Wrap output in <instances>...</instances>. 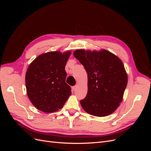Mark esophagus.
Returning a JSON list of instances; mask_svg holds the SVG:
<instances>
[{"mask_svg": "<svg viewBox=\"0 0 151 151\" xmlns=\"http://www.w3.org/2000/svg\"><path fill=\"white\" fill-rule=\"evenodd\" d=\"M77 85L72 87V89L73 91H75L77 89Z\"/></svg>", "mask_w": 151, "mask_h": 151, "instance_id": "34e87169", "label": "esophagus"}]
</instances>
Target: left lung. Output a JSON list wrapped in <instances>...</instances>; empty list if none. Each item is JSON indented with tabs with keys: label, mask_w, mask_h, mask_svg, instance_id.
Here are the masks:
<instances>
[{
	"label": "left lung",
	"mask_w": 151,
	"mask_h": 151,
	"mask_svg": "<svg viewBox=\"0 0 151 151\" xmlns=\"http://www.w3.org/2000/svg\"><path fill=\"white\" fill-rule=\"evenodd\" d=\"M74 56L88 74V91L80 101L84 110L96 116L115 111L122 102L127 84V75L120 59L107 50H77Z\"/></svg>",
	"instance_id": "1"
}]
</instances>
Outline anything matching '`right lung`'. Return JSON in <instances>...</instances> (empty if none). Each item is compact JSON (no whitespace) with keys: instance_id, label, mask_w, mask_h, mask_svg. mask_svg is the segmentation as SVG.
Listing matches in <instances>:
<instances>
[{"instance_id":"obj_1","label":"right lung","mask_w":151,"mask_h":151,"mask_svg":"<svg viewBox=\"0 0 151 151\" xmlns=\"http://www.w3.org/2000/svg\"><path fill=\"white\" fill-rule=\"evenodd\" d=\"M70 55L69 51L48 52L36 57L29 65L26 74L27 94L39 110L57 111L71 94L65 70Z\"/></svg>"}]
</instances>
